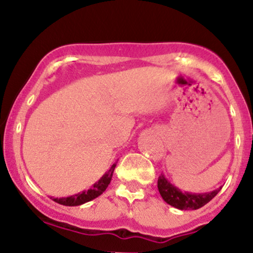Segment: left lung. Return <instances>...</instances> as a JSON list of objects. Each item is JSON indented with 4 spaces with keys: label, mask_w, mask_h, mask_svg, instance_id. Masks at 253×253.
Returning a JSON list of instances; mask_svg holds the SVG:
<instances>
[{
    "label": "left lung",
    "mask_w": 253,
    "mask_h": 253,
    "mask_svg": "<svg viewBox=\"0 0 253 253\" xmlns=\"http://www.w3.org/2000/svg\"><path fill=\"white\" fill-rule=\"evenodd\" d=\"M221 188L215 189L210 193H202V194H191L183 191L178 188L175 187L173 184L165 178V176L162 173L158 177V190L161 196L168 205L172 206L181 211H194L199 210L206 203H208L213 199L214 196L219 193Z\"/></svg>",
    "instance_id": "obj_1"
}]
</instances>
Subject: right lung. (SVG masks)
Wrapping results in <instances>:
<instances>
[{
    "instance_id": "obj_1",
    "label": "right lung",
    "mask_w": 253,
    "mask_h": 253,
    "mask_svg": "<svg viewBox=\"0 0 253 253\" xmlns=\"http://www.w3.org/2000/svg\"><path fill=\"white\" fill-rule=\"evenodd\" d=\"M115 167H117V163H114L110 167V169L107 171L104 175L98 179L97 182H95L94 184L91 185V188L88 190H83L81 193L76 194V195H72L69 197H60V199H53L54 202L59 203V205L63 206H70V207H74V206H81L83 203L91 201V200L96 199L97 196H100L101 194L103 193L104 190L107 189L108 184L112 181L113 172H114Z\"/></svg>"
}]
</instances>
